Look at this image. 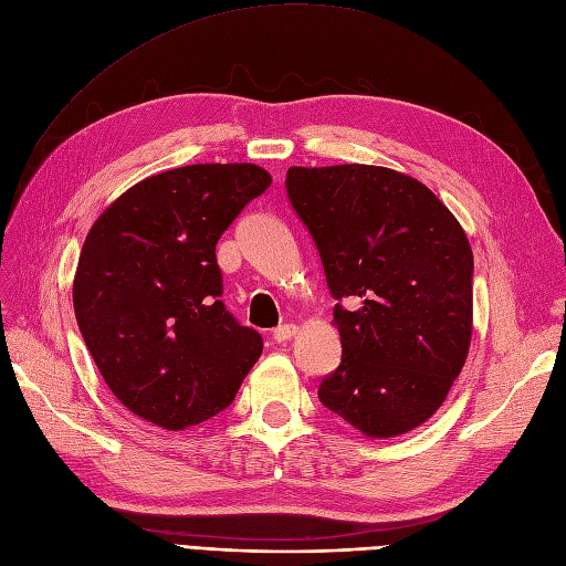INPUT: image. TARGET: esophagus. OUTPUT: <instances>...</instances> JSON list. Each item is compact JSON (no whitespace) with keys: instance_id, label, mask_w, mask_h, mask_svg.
<instances>
[{"instance_id":"34e87169","label":"esophagus","mask_w":566,"mask_h":566,"mask_svg":"<svg viewBox=\"0 0 566 566\" xmlns=\"http://www.w3.org/2000/svg\"><path fill=\"white\" fill-rule=\"evenodd\" d=\"M296 336V326L294 324H282L275 331H272V340L275 343H286Z\"/></svg>"}]
</instances>
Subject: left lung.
<instances>
[{
    "label": "left lung",
    "mask_w": 566,
    "mask_h": 566,
    "mask_svg": "<svg viewBox=\"0 0 566 566\" xmlns=\"http://www.w3.org/2000/svg\"><path fill=\"white\" fill-rule=\"evenodd\" d=\"M286 196L319 251L340 366L319 401L370 438L441 408L473 324V254L424 184L375 165L289 167Z\"/></svg>",
    "instance_id": "obj_1"
}]
</instances>
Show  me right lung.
I'll use <instances>...</instances> for the list:
<instances>
[{
    "label": "right lung",
    "instance_id": "right-lung-1",
    "mask_svg": "<svg viewBox=\"0 0 566 566\" xmlns=\"http://www.w3.org/2000/svg\"><path fill=\"white\" fill-rule=\"evenodd\" d=\"M259 165H186L135 184L93 223L74 315L116 399L179 431L233 403L263 352L221 301L217 242L270 186Z\"/></svg>",
    "mask_w": 566,
    "mask_h": 566
}]
</instances>
